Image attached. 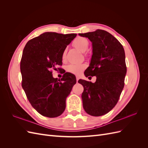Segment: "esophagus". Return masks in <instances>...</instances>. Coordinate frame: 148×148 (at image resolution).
<instances>
[{
    "mask_svg": "<svg viewBox=\"0 0 148 148\" xmlns=\"http://www.w3.org/2000/svg\"><path fill=\"white\" fill-rule=\"evenodd\" d=\"M76 78H77V82H78V80H79V77H76Z\"/></svg>",
    "mask_w": 148,
    "mask_h": 148,
    "instance_id": "esophagus-1",
    "label": "esophagus"
}]
</instances>
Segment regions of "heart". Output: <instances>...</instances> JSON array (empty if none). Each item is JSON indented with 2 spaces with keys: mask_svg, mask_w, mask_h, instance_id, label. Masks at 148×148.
Returning <instances> with one entry per match:
<instances>
[{
  "mask_svg": "<svg viewBox=\"0 0 148 148\" xmlns=\"http://www.w3.org/2000/svg\"><path fill=\"white\" fill-rule=\"evenodd\" d=\"M73 45L77 48L78 50L82 52H84L89 46V42L88 39L83 37H77L73 42ZM66 56L65 52H64L62 54V59L65 60ZM86 68V65L82 63H71L67 65L66 70L68 72L75 75H79L81 73L83 70Z\"/></svg>",
  "mask_w": 148,
  "mask_h": 148,
  "instance_id": "obj_1",
  "label": "heart"
}]
</instances>
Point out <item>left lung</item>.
I'll list each match as a JSON object with an SVG mask.
<instances>
[{
	"label": "left lung",
	"mask_w": 148,
	"mask_h": 148,
	"mask_svg": "<svg viewBox=\"0 0 148 148\" xmlns=\"http://www.w3.org/2000/svg\"><path fill=\"white\" fill-rule=\"evenodd\" d=\"M92 42V57L84 75L96 76L95 83L79 79L84 87L83 107L89 115L98 117L112 109L124 87L127 73L125 54L122 44L106 31L97 29L79 33Z\"/></svg>",
	"instance_id": "left-lung-1"
}]
</instances>
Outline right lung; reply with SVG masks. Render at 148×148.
Instances as JSON below:
<instances>
[{"mask_svg":"<svg viewBox=\"0 0 148 148\" xmlns=\"http://www.w3.org/2000/svg\"><path fill=\"white\" fill-rule=\"evenodd\" d=\"M77 34L46 32L26 43L20 70L22 88L33 108L40 114L54 118L64 112L66 99L76 83L75 76L65 73L61 80L51 70L62 65V54Z\"/></svg>","mask_w":148,"mask_h":148,"instance_id":"obj_1","label":"right lung"}]
</instances>
